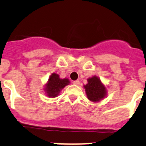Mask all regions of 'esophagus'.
Segmentation results:
<instances>
[{
  "label": "esophagus",
  "instance_id": "34e87169",
  "mask_svg": "<svg viewBox=\"0 0 146 146\" xmlns=\"http://www.w3.org/2000/svg\"><path fill=\"white\" fill-rule=\"evenodd\" d=\"M73 83H74L75 85H78L79 84H80V81H79L78 80H75V81H73Z\"/></svg>",
  "mask_w": 146,
  "mask_h": 146
}]
</instances>
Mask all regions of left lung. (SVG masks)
Returning <instances> with one entry per match:
<instances>
[{
    "label": "left lung",
    "instance_id": "left-lung-1",
    "mask_svg": "<svg viewBox=\"0 0 146 146\" xmlns=\"http://www.w3.org/2000/svg\"><path fill=\"white\" fill-rule=\"evenodd\" d=\"M88 83L83 86L87 98L93 102H98L107 97V90L105 85L97 76L87 79Z\"/></svg>",
    "mask_w": 146,
    "mask_h": 146
}]
</instances>
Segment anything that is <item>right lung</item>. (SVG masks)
Instances as JSON below:
<instances>
[{"label":"right lung","mask_w":146,"mask_h":146,"mask_svg":"<svg viewBox=\"0 0 146 146\" xmlns=\"http://www.w3.org/2000/svg\"><path fill=\"white\" fill-rule=\"evenodd\" d=\"M70 84V80L68 78H61L59 75L55 73H51L48 78V81L44 88L45 94L48 98H54L58 96L62 89L66 85Z\"/></svg>","instance_id":"obj_1"}]
</instances>
